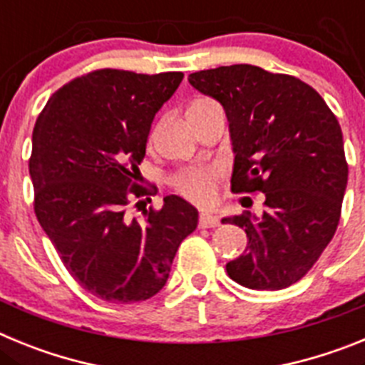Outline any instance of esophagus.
Returning a JSON list of instances; mask_svg holds the SVG:
<instances>
[{
	"instance_id": "34e87169",
	"label": "esophagus",
	"mask_w": 365,
	"mask_h": 365,
	"mask_svg": "<svg viewBox=\"0 0 365 365\" xmlns=\"http://www.w3.org/2000/svg\"><path fill=\"white\" fill-rule=\"evenodd\" d=\"M219 225V219L217 215L214 214H208V212H202L201 215H199V227L201 228H214Z\"/></svg>"
}]
</instances>
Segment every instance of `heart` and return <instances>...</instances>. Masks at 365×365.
<instances>
[{
	"instance_id": "obj_1",
	"label": "heart",
	"mask_w": 365,
	"mask_h": 365,
	"mask_svg": "<svg viewBox=\"0 0 365 365\" xmlns=\"http://www.w3.org/2000/svg\"><path fill=\"white\" fill-rule=\"evenodd\" d=\"M210 100H197L192 106L205 104ZM155 131L151 133V137ZM219 177V168L215 166H188L182 168L172 177L173 188L185 197L195 202H210L215 195V180Z\"/></svg>"
}]
</instances>
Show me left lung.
Instances as JSON below:
<instances>
[{
	"mask_svg": "<svg viewBox=\"0 0 365 365\" xmlns=\"http://www.w3.org/2000/svg\"><path fill=\"white\" fill-rule=\"evenodd\" d=\"M188 82L227 113L232 190L265 193L259 217L222 219L248 237L243 256L227 263L228 276L254 291L291 287L312 269L340 221L347 160L334 113L296 76L248 63L197 71Z\"/></svg>",
	"mask_w": 365,
	"mask_h": 365,
	"instance_id": "8db88e82",
	"label": "left lung"
}]
</instances>
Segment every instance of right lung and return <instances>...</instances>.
I'll return each instance as SVG.
<instances>
[{
	"mask_svg": "<svg viewBox=\"0 0 365 365\" xmlns=\"http://www.w3.org/2000/svg\"><path fill=\"white\" fill-rule=\"evenodd\" d=\"M182 78L175 71H91L51 96L32 131L34 214L71 276L106 302L157 294L197 227V210L177 195L143 219L128 214L131 201L153 195L137 182L138 164L155 113Z\"/></svg>",
	"mask_w": 365,
	"mask_h": 365,
	"instance_id": "right-lung-1",
	"label": "right lung"
}]
</instances>
